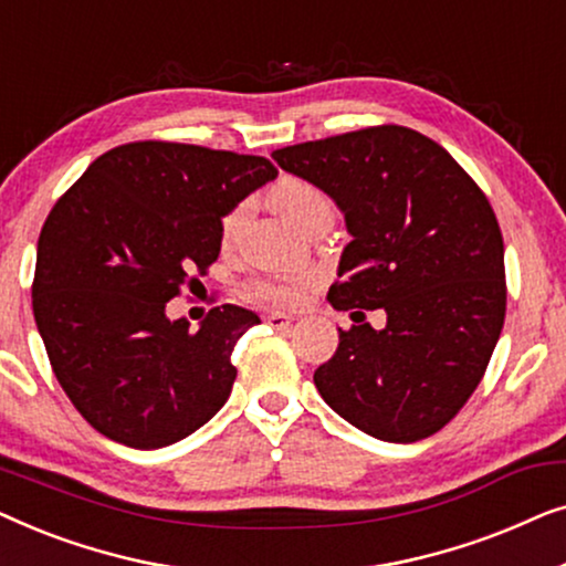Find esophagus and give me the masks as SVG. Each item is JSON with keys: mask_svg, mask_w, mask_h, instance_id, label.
<instances>
[{"mask_svg": "<svg viewBox=\"0 0 566 566\" xmlns=\"http://www.w3.org/2000/svg\"><path fill=\"white\" fill-rule=\"evenodd\" d=\"M265 322H268L273 329H285V327H289V324L293 322V316L283 314V312H270V314L265 316Z\"/></svg>", "mask_w": 566, "mask_h": 566, "instance_id": "1", "label": "esophagus"}]
</instances>
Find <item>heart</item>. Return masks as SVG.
Here are the masks:
<instances>
[{"mask_svg": "<svg viewBox=\"0 0 566 566\" xmlns=\"http://www.w3.org/2000/svg\"><path fill=\"white\" fill-rule=\"evenodd\" d=\"M270 203H273L275 211L296 229L308 219V216L332 208L327 196H324L316 185H312L308 180H301V177H285V180L277 182L275 188L270 190ZM244 216H247V203H237L234 208H229V211L223 213L221 227H219L223 242H231V239L237 237L239 227L244 223ZM306 283L308 277L301 273L265 277V281L252 283V293L260 301H265V304L293 306L301 298V291H304Z\"/></svg>", "mask_w": 566, "mask_h": 566, "instance_id": "obj_1", "label": "heart"}]
</instances>
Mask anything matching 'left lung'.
Here are the masks:
<instances>
[{
  "label": "left lung",
  "instance_id": "obj_1",
  "mask_svg": "<svg viewBox=\"0 0 566 566\" xmlns=\"http://www.w3.org/2000/svg\"><path fill=\"white\" fill-rule=\"evenodd\" d=\"M345 213L350 244L329 304L384 308L355 319L314 384L355 428L415 443L459 415L482 381L505 322V247L490 200L432 138L405 126L275 149Z\"/></svg>",
  "mask_w": 566,
  "mask_h": 566
}]
</instances>
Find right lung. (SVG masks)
Segmentation results:
<instances>
[{
  "label": "right lung",
  "instance_id": "1",
  "mask_svg": "<svg viewBox=\"0 0 566 566\" xmlns=\"http://www.w3.org/2000/svg\"><path fill=\"white\" fill-rule=\"evenodd\" d=\"M275 177L265 157L136 142L97 157L53 206L35 324L61 389L105 438L165 448L227 405L231 350L260 316L223 304L190 332L167 301L219 258L223 213Z\"/></svg>",
  "mask_w": 566,
  "mask_h": 566
}]
</instances>
